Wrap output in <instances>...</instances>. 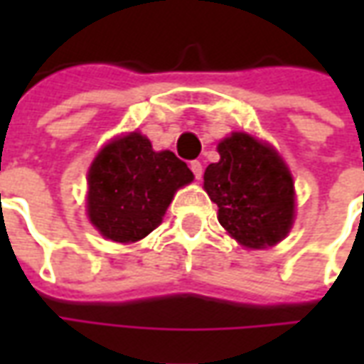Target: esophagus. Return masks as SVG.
Returning a JSON list of instances; mask_svg holds the SVG:
<instances>
[{"label": "esophagus", "mask_w": 364, "mask_h": 364, "mask_svg": "<svg viewBox=\"0 0 364 364\" xmlns=\"http://www.w3.org/2000/svg\"><path fill=\"white\" fill-rule=\"evenodd\" d=\"M191 171L195 173V177H197V179H200V177H203V164H200V161H197V159H195V161H191Z\"/></svg>", "instance_id": "obj_1"}]
</instances>
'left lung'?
I'll list each match as a JSON object with an SVG mask.
<instances>
[{"mask_svg": "<svg viewBox=\"0 0 364 364\" xmlns=\"http://www.w3.org/2000/svg\"><path fill=\"white\" fill-rule=\"evenodd\" d=\"M220 161L205 171V191L218 205V222L237 244L265 250L294 222V181L269 144L232 132L218 144Z\"/></svg>", "mask_w": 364, "mask_h": 364, "instance_id": "1", "label": "left lung"}]
</instances>
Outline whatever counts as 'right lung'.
Returning <instances> with one entry per match:
<instances>
[{"instance_id":"right-lung-1","label":"right lung","mask_w":364,"mask_h":364,"mask_svg":"<svg viewBox=\"0 0 364 364\" xmlns=\"http://www.w3.org/2000/svg\"><path fill=\"white\" fill-rule=\"evenodd\" d=\"M193 181L173 151H156L140 132L114 138L87 171V216L99 234L132 244L158 228L171 198Z\"/></svg>"}]
</instances>
